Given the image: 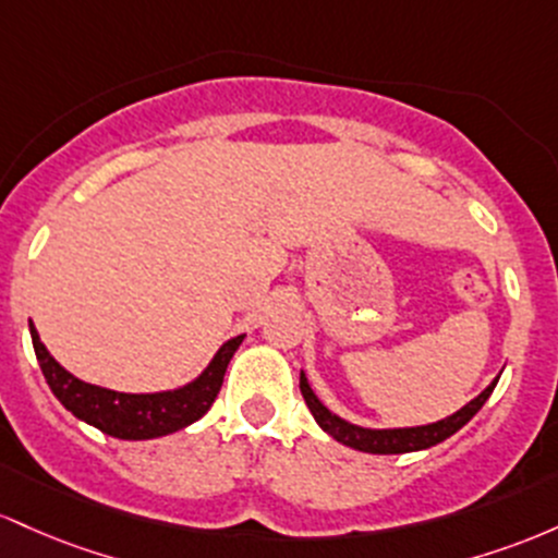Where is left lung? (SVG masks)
<instances>
[{
  "mask_svg": "<svg viewBox=\"0 0 558 558\" xmlns=\"http://www.w3.org/2000/svg\"><path fill=\"white\" fill-rule=\"evenodd\" d=\"M496 385H498V377L493 379L477 398L469 400L464 409H459L456 414L440 418V422L422 424V427L368 429V427H359V424H350L337 414H331L327 405L316 398V392L311 390L305 374L300 372V392H303L305 403H308L311 414L318 422V427L327 432V435L335 437L337 442H342V446L363 450V453H381V456L411 453V450H424V448L437 446V442L448 440L453 432H459L461 427H464L469 418H472L482 409V405H485V400L490 398V392L496 390Z\"/></svg>",
  "mask_w": 558,
  "mask_h": 558,
  "instance_id": "left-lung-1",
  "label": "left lung"
}]
</instances>
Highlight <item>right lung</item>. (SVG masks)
Masks as SVG:
<instances>
[{
	"label": "right lung",
	"instance_id": "obj_1",
	"mask_svg": "<svg viewBox=\"0 0 558 558\" xmlns=\"http://www.w3.org/2000/svg\"><path fill=\"white\" fill-rule=\"evenodd\" d=\"M28 329L41 374L47 379L49 390L54 392V398L81 422L92 424L105 435L118 437V440H153V437L171 435V432L190 427L199 416L208 414L213 400H216L223 385V374H227L231 355L245 340V335H240L223 342L218 353L213 355L208 368L197 379H192L190 385L179 387V390L136 396V392H116L73 377L44 348L34 322L28 324Z\"/></svg>",
	"mask_w": 558,
	"mask_h": 558
}]
</instances>
